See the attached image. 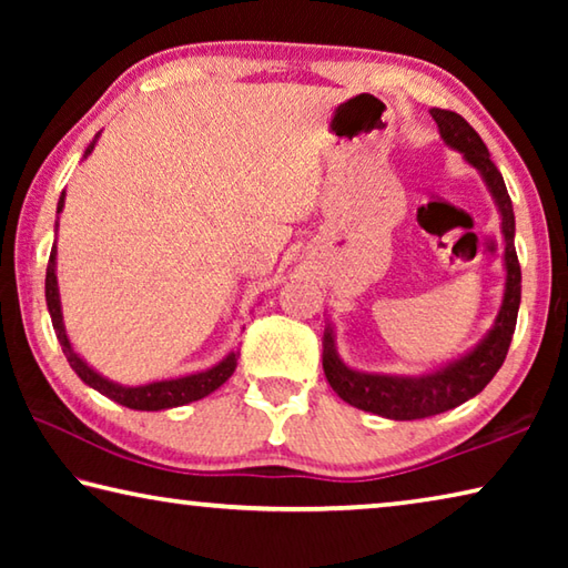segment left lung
Wrapping results in <instances>:
<instances>
[{
    "mask_svg": "<svg viewBox=\"0 0 568 568\" xmlns=\"http://www.w3.org/2000/svg\"><path fill=\"white\" fill-rule=\"evenodd\" d=\"M430 118L436 120L446 145L464 152V158L484 175L488 190L496 197L498 210H501V227L506 237V293L491 333L460 361L420 378L378 376V373H361L348 368L338 358V353H335L333 331L325 328L323 371L331 388L345 403H351V406L378 413V416L393 420L438 416V413L456 408L484 390L506 361L508 345H511L516 331L518 303H521V265H518V255L514 247L516 220L501 172L491 162L488 148L478 138V132L458 112L434 108L430 110Z\"/></svg>",
    "mask_w": 568,
    "mask_h": 568,
    "instance_id": "8db88e82",
    "label": "left lung"
}]
</instances>
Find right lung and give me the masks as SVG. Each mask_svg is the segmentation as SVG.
<instances>
[{"label": "right lung", "mask_w": 568, "mask_h": 568, "mask_svg": "<svg viewBox=\"0 0 568 568\" xmlns=\"http://www.w3.org/2000/svg\"><path fill=\"white\" fill-rule=\"evenodd\" d=\"M94 142H98V134L94 140L84 150V158L90 155L94 150ZM64 205V192L57 203V213H60ZM54 261H57V250L52 247L50 253V263H47V281H44V295H47V307H50L52 315V325L57 333V341L62 345L64 358L70 361L72 371L80 376L88 386H92L94 390H100L102 396H108L112 400H118L120 406H128L134 410H162V408H175V406H185V403L200 400L205 398L207 393H213L215 388L223 386V383L233 376L235 365H237V355L240 353H230L227 358L220 361L217 365H213L210 371L203 373H192V376L185 378H172V381H158V383H148V386H138V388H124L112 383L108 378H102L100 373H94L88 363H84L80 355L72 351L70 341H67L64 325H62V307H60V291H57V275H54Z\"/></svg>", "instance_id": "add662e5"}]
</instances>
